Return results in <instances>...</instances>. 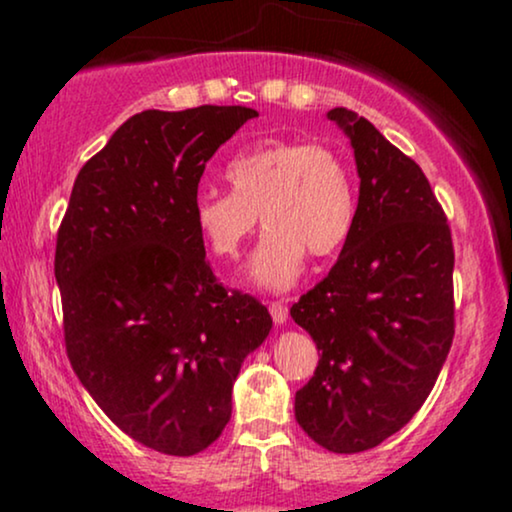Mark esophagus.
Wrapping results in <instances>:
<instances>
[{
	"instance_id": "1",
	"label": "esophagus",
	"mask_w": 512,
	"mask_h": 512,
	"mask_svg": "<svg viewBox=\"0 0 512 512\" xmlns=\"http://www.w3.org/2000/svg\"><path fill=\"white\" fill-rule=\"evenodd\" d=\"M269 313H272V320L276 325H284L286 317H289V310H286L284 301H272L269 303Z\"/></svg>"
}]
</instances>
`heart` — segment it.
<instances>
[{"label":"heart","instance_id":"heart-1","mask_svg":"<svg viewBox=\"0 0 512 512\" xmlns=\"http://www.w3.org/2000/svg\"><path fill=\"white\" fill-rule=\"evenodd\" d=\"M233 192L195 197V226L216 257L231 260L255 233H267L250 262L257 286L284 291L301 276L308 252L332 257L349 243L358 219L356 175L337 149L317 142H262L226 166Z\"/></svg>","mask_w":512,"mask_h":512}]
</instances>
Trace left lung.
<instances>
[{"label":"left lung","mask_w":512,"mask_h":512,"mask_svg":"<svg viewBox=\"0 0 512 512\" xmlns=\"http://www.w3.org/2000/svg\"><path fill=\"white\" fill-rule=\"evenodd\" d=\"M327 117L354 146L361 190L342 255L291 308L320 351L296 392V421L325 450L351 455L407 426L431 395L455 337V250L419 163L354 110Z\"/></svg>","instance_id":"left-lung-1"}]
</instances>
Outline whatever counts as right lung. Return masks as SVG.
<instances>
[{
	"label": "right lung",
	"mask_w": 512,
	"mask_h": 512,
	"mask_svg": "<svg viewBox=\"0 0 512 512\" xmlns=\"http://www.w3.org/2000/svg\"><path fill=\"white\" fill-rule=\"evenodd\" d=\"M257 110L132 115L88 158L57 231L55 279L74 373L117 428L163 455L207 450L272 315L211 272L195 216L207 161Z\"/></svg>",
	"instance_id": "add662e5"
}]
</instances>
